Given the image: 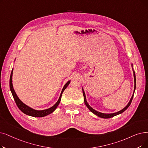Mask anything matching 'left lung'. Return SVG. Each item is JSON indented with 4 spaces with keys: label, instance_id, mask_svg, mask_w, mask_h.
<instances>
[{
    "label": "left lung",
    "instance_id": "left-lung-1",
    "mask_svg": "<svg viewBox=\"0 0 148 148\" xmlns=\"http://www.w3.org/2000/svg\"><path fill=\"white\" fill-rule=\"evenodd\" d=\"M134 83H135V86H134V92H135V89H136V74H135V72L134 71ZM83 90V97H84V101H85V103L86 105V106L88 107V108L89 109V110L91 111L92 113H94L95 115H97V116H99V117H101V118H103V119H110V118H111L114 116H115V115H119L120 114H121L122 112H123L125 110H126L127 108L129 107L131 103L132 102V99H133V97H134V94L132 95V97L130 101V102L128 103L127 105L125 108H123V110L117 112H115V113H112V114H104V113H101V112H98L97 111L94 110L93 108H92L91 106H90L88 103H87V101H86V96H85V92L84 91H83V89H82Z\"/></svg>",
    "mask_w": 148,
    "mask_h": 148
}]
</instances>
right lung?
Returning a JSON list of instances; mask_svg holds the SVG:
<instances>
[{
	"label": "right lung",
	"instance_id": "obj_1",
	"mask_svg": "<svg viewBox=\"0 0 148 148\" xmlns=\"http://www.w3.org/2000/svg\"><path fill=\"white\" fill-rule=\"evenodd\" d=\"M12 71H13V69H12L11 73V75H10V90L11 91L12 95L13 96V98L15 100L17 106V107L18 108L19 110H20L22 112H23L24 114L30 115V116L32 117H45L47 115L50 114L51 113H52L53 111H54V110L56 109V108L58 106L59 104L60 103V101L61 100V97H62V95L63 92L64 91V90H65L67 86L69 85L70 81H68L65 85L64 86L62 92L60 94V97L58 100V101H57L56 103L52 107H51L49 109H47V110H42V111H37L35 110H33V109H32L31 108H29V106H28L27 105H26L25 104H24L23 103L18 99V97H17V94H16L15 91H14V89L13 88V86H12Z\"/></svg>",
	"mask_w": 148,
	"mask_h": 148
}]
</instances>
